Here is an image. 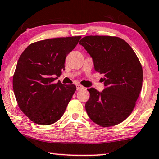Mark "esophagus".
Instances as JSON below:
<instances>
[{
  "mask_svg": "<svg viewBox=\"0 0 159 159\" xmlns=\"http://www.w3.org/2000/svg\"><path fill=\"white\" fill-rule=\"evenodd\" d=\"M76 91H80V90H82V89H84L85 88L83 87V86L80 85H76Z\"/></svg>",
  "mask_w": 159,
  "mask_h": 159,
  "instance_id": "esophagus-1",
  "label": "esophagus"
}]
</instances>
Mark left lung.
<instances>
[{
  "mask_svg": "<svg viewBox=\"0 0 159 159\" xmlns=\"http://www.w3.org/2000/svg\"><path fill=\"white\" fill-rule=\"evenodd\" d=\"M79 44L91 56L96 71L105 76L102 91L88 89L86 112L99 126L118 125L132 113L142 90L139 60L130 45L117 37L86 36Z\"/></svg>",
  "mask_w": 159,
  "mask_h": 159,
  "instance_id": "obj_1",
  "label": "left lung"
}]
</instances>
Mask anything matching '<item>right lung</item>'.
I'll return each mask as SVG.
<instances>
[{"mask_svg": "<svg viewBox=\"0 0 159 159\" xmlns=\"http://www.w3.org/2000/svg\"><path fill=\"white\" fill-rule=\"evenodd\" d=\"M80 36L47 39L30 44L20 57L13 76L18 106L33 122L48 125L62 117L76 91L54 81L65 70L66 57Z\"/></svg>", "mask_w": 159, "mask_h": 159, "instance_id": "right-lung-1", "label": "right lung"}]
</instances>
